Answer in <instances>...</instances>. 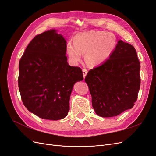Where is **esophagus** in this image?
<instances>
[{"label": "esophagus", "mask_w": 156, "mask_h": 156, "mask_svg": "<svg viewBox=\"0 0 156 156\" xmlns=\"http://www.w3.org/2000/svg\"><path fill=\"white\" fill-rule=\"evenodd\" d=\"M87 73H88V71H87V69H83V77H84V78H85V77H86V75H87Z\"/></svg>", "instance_id": "esophagus-1"}]
</instances>
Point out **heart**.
I'll list each match as a JSON object with an SVG mask.
<instances>
[{
  "label": "heart",
  "instance_id": "heart-1",
  "mask_svg": "<svg viewBox=\"0 0 156 156\" xmlns=\"http://www.w3.org/2000/svg\"><path fill=\"white\" fill-rule=\"evenodd\" d=\"M116 37L111 32L90 30L79 33L74 42L69 41L66 51L69 60L77 64L85 53L87 62L92 66L104 63L114 53L116 48Z\"/></svg>",
  "mask_w": 156,
  "mask_h": 156
}]
</instances>
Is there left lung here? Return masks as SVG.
Here are the masks:
<instances>
[{
	"label": "left lung",
	"mask_w": 156,
	"mask_h": 156,
	"mask_svg": "<svg viewBox=\"0 0 156 156\" xmlns=\"http://www.w3.org/2000/svg\"><path fill=\"white\" fill-rule=\"evenodd\" d=\"M140 65L133 45L118 41L110 58L85 77L98 116L112 117L135 105L140 87Z\"/></svg>",
	"instance_id": "1"
}]
</instances>
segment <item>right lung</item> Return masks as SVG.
Returning a JSON list of instances; mask_svg holds the SVG:
<instances>
[{"label":"right lung","mask_w":156,"mask_h":156,"mask_svg":"<svg viewBox=\"0 0 156 156\" xmlns=\"http://www.w3.org/2000/svg\"><path fill=\"white\" fill-rule=\"evenodd\" d=\"M66 47V41L56 30L44 32L32 40L19 63L22 101L41 119L66 116L74 84L83 79L82 69L68 64Z\"/></svg>","instance_id":"obj_1"}]
</instances>
